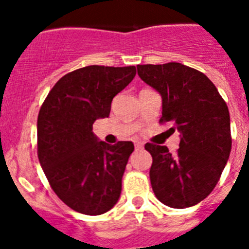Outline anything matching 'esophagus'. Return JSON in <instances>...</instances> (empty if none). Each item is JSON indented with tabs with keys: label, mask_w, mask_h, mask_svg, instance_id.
<instances>
[{
	"label": "esophagus",
	"mask_w": 249,
	"mask_h": 249,
	"mask_svg": "<svg viewBox=\"0 0 249 249\" xmlns=\"http://www.w3.org/2000/svg\"><path fill=\"white\" fill-rule=\"evenodd\" d=\"M135 148L137 149V151H140V149H143V143H141V142H136Z\"/></svg>",
	"instance_id": "obj_1"
}]
</instances>
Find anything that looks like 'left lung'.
<instances>
[{"label": "left lung", "mask_w": 249, "mask_h": 249, "mask_svg": "<svg viewBox=\"0 0 249 249\" xmlns=\"http://www.w3.org/2000/svg\"><path fill=\"white\" fill-rule=\"evenodd\" d=\"M138 76L162 96L160 123L181 133L175 155L146 143L152 190L163 204L187 208L203 201L218 183L232 148L230 112L204 73L182 63L138 65Z\"/></svg>", "instance_id": "1"}]
</instances>
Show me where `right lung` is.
Wrapping results in <instances>:
<instances>
[{"label": "right lung", "instance_id": "obj_1", "mask_svg": "<svg viewBox=\"0 0 249 249\" xmlns=\"http://www.w3.org/2000/svg\"><path fill=\"white\" fill-rule=\"evenodd\" d=\"M136 76L135 66H87L57 81L37 118V155L61 201L76 212L98 215L117 203L135 147L93 135L94 121L108 117L113 97Z\"/></svg>", "mask_w": 249, "mask_h": 249}]
</instances>
